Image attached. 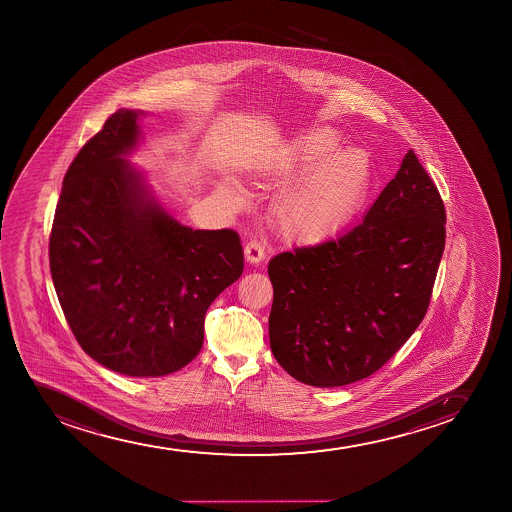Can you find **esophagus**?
I'll return each mask as SVG.
<instances>
[{"mask_svg":"<svg viewBox=\"0 0 512 512\" xmlns=\"http://www.w3.org/2000/svg\"><path fill=\"white\" fill-rule=\"evenodd\" d=\"M244 254H246L247 263L259 265L265 259V247L259 241H251L244 249Z\"/></svg>","mask_w":512,"mask_h":512,"instance_id":"esophagus-1","label":"esophagus"}]
</instances>
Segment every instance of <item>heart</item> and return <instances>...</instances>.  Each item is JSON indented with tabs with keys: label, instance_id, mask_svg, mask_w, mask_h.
<instances>
[{
	"label": "heart",
	"instance_id": "obj_1",
	"mask_svg": "<svg viewBox=\"0 0 512 512\" xmlns=\"http://www.w3.org/2000/svg\"><path fill=\"white\" fill-rule=\"evenodd\" d=\"M341 135L319 126L300 135L283 150L278 164L316 167L307 177L283 217L290 241L323 242L345 229L369 193L372 162L362 148H340Z\"/></svg>",
	"mask_w": 512,
	"mask_h": 512
}]
</instances>
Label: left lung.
<instances>
[{
    "mask_svg": "<svg viewBox=\"0 0 512 512\" xmlns=\"http://www.w3.org/2000/svg\"><path fill=\"white\" fill-rule=\"evenodd\" d=\"M446 244V210L408 150L362 224L268 265L270 347L297 381L338 388L381 369L422 323Z\"/></svg>",
    "mask_w": 512,
    "mask_h": 512,
    "instance_id": "left-lung-1",
    "label": "left lung"
}]
</instances>
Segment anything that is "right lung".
I'll list each match as a JSON object with an SVG mask.
<instances>
[{
    "label": "right lung",
    "instance_id": "1",
    "mask_svg": "<svg viewBox=\"0 0 512 512\" xmlns=\"http://www.w3.org/2000/svg\"><path fill=\"white\" fill-rule=\"evenodd\" d=\"M140 116L114 112L71 162L49 265L85 353L124 376L159 377L200 353L206 309L241 277L244 253L234 230H193L153 196L126 160Z\"/></svg>",
    "mask_w": 512,
    "mask_h": 512
}]
</instances>
